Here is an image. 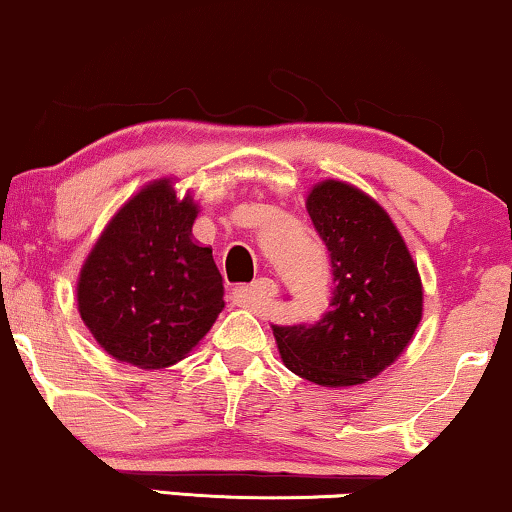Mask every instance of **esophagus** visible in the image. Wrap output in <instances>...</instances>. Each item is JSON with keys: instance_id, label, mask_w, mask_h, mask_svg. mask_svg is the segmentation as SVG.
I'll list each match as a JSON object with an SVG mask.
<instances>
[{"instance_id": "esophagus-1", "label": "esophagus", "mask_w": 512, "mask_h": 512, "mask_svg": "<svg viewBox=\"0 0 512 512\" xmlns=\"http://www.w3.org/2000/svg\"><path fill=\"white\" fill-rule=\"evenodd\" d=\"M275 294H277V285L270 280V277H258L254 285L244 287L242 292H239L242 301L251 308V311H258V308L266 304V301L273 299Z\"/></svg>"}]
</instances>
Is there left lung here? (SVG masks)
<instances>
[{
	"label": "left lung",
	"instance_id": "1",
	"mask_svg": "<svg viewBox=\"0 0 512 512\" xmlns=\"http://www.w3.org/2000/svg\"><path fill=\"white\" fill-rule=\"evenodd\" d=\"M306 211L330 251L334 296L313 325H273L282 363L320 387H353L387 370L422 320V280L406 239L363 189L320 180Z\"/></svg>",
	"mask_w": 512,
	"mask_h": 512
}]
</instances>
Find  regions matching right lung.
Listing matches in <instances>:
<instances>
[{"label": "right lung", "mask_w": 512, "mask_h": 512, "mask_svg": "<svg viewBox=\"0 0 512 512\" xmlns=\"http://www.w3.org/2000/svg\"><path fill=\"white\" fill-rule=\"evenodd\" d=\"M199 204L175 178L144 185L113 213L80 268L78 311L121 363L161 370L189 356L225 308L211 246L192 235Z\"/></svg>", "instance_id": "obj_1"}]
</instances>
